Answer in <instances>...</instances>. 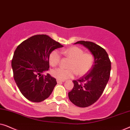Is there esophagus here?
Here are the masks:
<instances>
[{"mask_svg": "<svg viewBox=\"0 0 130 130\" xmlns=\"http://www.w3.org/2000/svg\"><path fill=\"white\" fill-rule=\"evenodd\" d=\"M64 82V81L61 80H59V79H57V83H61V82Z\"/></svg>", "mask_w": 130, "mask_h": 130, "instance_id": "34e87169", "label": "esophagus"}]
</instances>
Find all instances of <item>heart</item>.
<instances>
[{"label": "heart", "instance_id": "heart-1", "mask_svg": "<svg viewBox=\"0 0 130 130\" xmlns=\"http://www.w3.org/2000/svg\"><path fill=\"white\" fill-rule=\"evenodd\" d=\"M64 56L70 58L68 65L69 69H65L58 67L53 69L51 74L53 77L61 80L70 79L76 73L77 76L86 74L92 68L94 58L90 53H84L82 50L77 47H72L61 51ZM61 59V55L57 50L52 51L49 56V63L52 66H56Z\"/></svg>", "mask_w": 130, "mask_h": 130}]
</instances>
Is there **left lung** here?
Here are the masks:
<instances>
[{
	"instance_id": "1",
	"label": "left lung",
	"mask_w": 130,
	"mask_h": 130,
	"mask_svg": "<svg viewBox=\"0 0 130 130\" xmlns=\"http://www.w3.org/2000/svg\"><path fill=\"white\" fill-rule=\"evenodd\" d=\"M76 44L83 45L94 57V64L86 74L73 81L74 87L68 95L70 101L81 108L94 104L102 95L109 80L111 64L106 51L90 41H80Z\"/></svg>"
}]
</instances>
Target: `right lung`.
I'll return each instance as SVG.
<instances>
[{
	"mask_svg": "<svg viewBox=\"0 0 130 130\" xmlns=\"http://www.w3.org/2000/svg\"><path fill=\"white\" fill-rule=\"evenodd\" d=\"M63 45L47 35H36L18 46L12 60L13 77L21 93L33 102L48 98L57 85L47 73L51 52Z\"/></svg>",
	"mask_w": 130,
	"mask_h": 130,
	"instance_id": "1",
	"label": "right lung"
}]
</instances>
